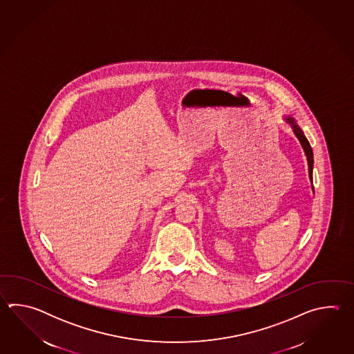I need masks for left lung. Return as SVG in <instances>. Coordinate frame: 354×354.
<instances>
[{"label": "left lung", "mask_w": 354, "mask_h": 354, "mask_svg": "<svg viewBox=\"0 0 354 354\" xmlns=\"http://www.w3.org/2000/svg\"><path fill=\"white\" fill-rule=\"evenodd\" d=\"M287 121L292 125V128H294L295 134L296 136L299 138V140H300L301 145H302V148H304V151L306 153V157H308V176H310V180H313V165H314V158H313V149H311V145L308 143V139H306V136H304V133H302V130H301L296 124H295L294 119L292 118H288Z\"/></svg>", "instance_id": "8db88e82"}]
</instances>
